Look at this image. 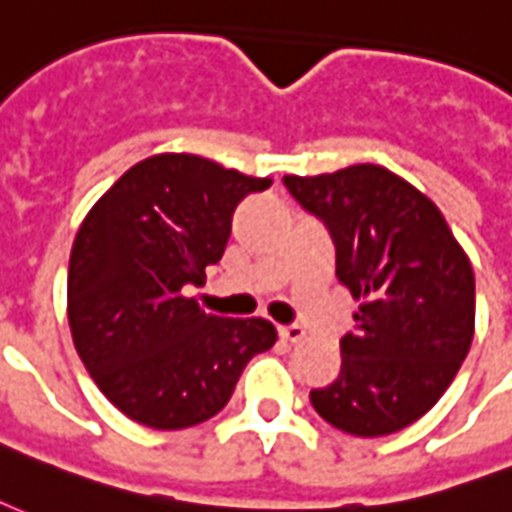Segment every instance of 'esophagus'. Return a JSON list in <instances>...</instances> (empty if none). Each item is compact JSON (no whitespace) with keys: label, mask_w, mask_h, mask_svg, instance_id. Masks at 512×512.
<instances>
[{"label":"esophagus","mask_w":512,"mask_h":512,"mask_svg":"<svg viewBox=\"0 0 512 512\" xmlns=\"http://www.w3.org/2000/svg\"><path fill=\"white\" fill-rule=\"evenodd\" d=\"M279 336L285 339V342L295 344V342H301L306 336V331L301 328V325H279Z\"/></svg>","instance_id":"esophagus-1"}]
</instances>
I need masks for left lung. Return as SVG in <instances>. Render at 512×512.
<instances>
[{"label": "left lung", "mask_w": 512, "mask_h": 512, "mask_svg": "<svg viewBox=\"0 0 512 512\" xmlns=\"http://www.w3.org/2000/svg\"><path fill=\"white\" fill-rule=\"evenodd\" d=\"M336 246V276L355 301L342 372L309 393L333 429L385 437L448 391L475 333V274L448 222L420 189L382 165L285 176Z\"/></svg>", "instance_id": "left-lung-1"}]
</instances>
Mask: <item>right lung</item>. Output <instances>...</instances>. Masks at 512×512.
I'll use <instances>...</instances> for the list:
<instances>
[{"mask_svg":"<svg viewBox=\"0 0 512 512\" xmlns=\"http://www.w3.org/2000/svg\"><path fill=\"white\" fill-rule=\"evenodd\" d=\"M268 187L198 154H154L78 227L67 274L75 350L135 423L176 431L214 418L246 363L274 347L263 317L206 314L187 295L222 260L238 203Z\"/></svg>","mask_w":512,"mask_h":512,"instance_id":"1","label":"right lung"}]
</instances>
